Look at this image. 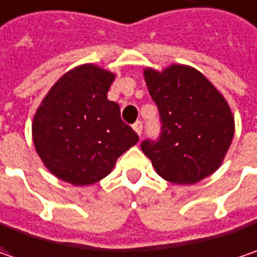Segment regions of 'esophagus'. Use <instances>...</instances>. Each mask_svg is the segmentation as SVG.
<instances>
[{"mask_svg":"<svg viewBox=\"0 0 257 257\" xmlns=\"http://www.w3.org/2000/svg\"><path fill=\"white\" fill-rule=\"evenodd\" d=\"M132 128H134V131H135L138 135H141V134H143V122H140V120L135 122V123L132 125Z\"/></svg>","mask_w":257,"mask_h":257,"instance_id":"esophagus-1","label":"esophagus"}]
</instances>
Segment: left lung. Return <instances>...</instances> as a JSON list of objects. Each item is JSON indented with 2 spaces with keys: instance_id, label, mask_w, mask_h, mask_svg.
Masks as SVG:
<instances>
[{
  "instance_id": "1",
  "label": "left lung",
  "mask_w": 257,
  "mask_h": 257,
  "mask_svg": "<svg viewBox=\"0 0 257 257\" xmlns=\"http://www.w3.org/2000/svg\"><path fill=\"white\" fill-rule=\"evenodd\" d=\"M159 107L161 132L141 150L156 172L177 185H193L222 163L234 137V117L218 90L196 69L172 65L144 71Z\"/></svg>"
}]
</instances>
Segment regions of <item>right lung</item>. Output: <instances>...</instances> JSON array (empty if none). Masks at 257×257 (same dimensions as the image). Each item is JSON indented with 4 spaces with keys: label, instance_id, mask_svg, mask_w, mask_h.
<instances>
[{
    "label": "right lung",
    "instance_id": "right-lung-1",
    "mask_svg": "<svg viewBox=\"0 0 257 257\" xmlns=\"http://www.w3.org/2000/svg\"><path fill=\"white\" fill-rule=\"evenodd\" d=\"M114 74L81 65L62 75L40 103L33 119V143L51 173L77 186L96 183L116 160L138 143L107 100Z\"/></svg>",
    "mask_w": 257,
    "mask_h": 257
}]
</instances>
